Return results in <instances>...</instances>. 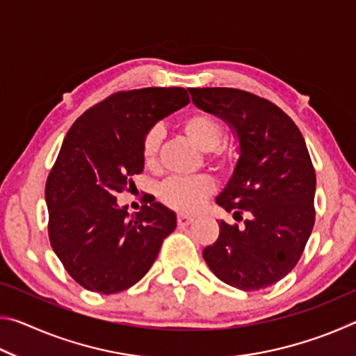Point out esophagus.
<instances>
[{
  "mask_svg": "<svg viewBox=\"0 0 356 356\" xmlns=\"http://www.w3.org/2000/svg\"><path fill=\"white\" fill-rule=\"evenodd\" d=\"M193 221H195V220H193L191 216H188V215H184V213L177 215V225H179V227H185V226H188V225H191Z\"/></svg>",
  "mask_w": 356,
  "mask_h": 356,
  "instance_id": "obj_1",
  "label": "esophagus"
}]
</instances>
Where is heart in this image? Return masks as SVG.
<instances>
[{
    "label": "heart",
    "mask_w": 356,
    "mask_h": 356,
    "mask_svg": "<svg viewBox=\"0 0 356 356\" xmlns=\"http://www.w3.org/2000/svg\"><path fill=\"white\" fill-rule=\"evenodd\" d=\"M182 130L190 140L200 147L202 152L210 154V161L218 168H231L236 163V150L229 146H222V125L212 114L204 111H193L180 120ZM163 138L160 127H154L147 131L143 141V161L147 168H155L159 147ZM215 185L206 176L193 177H171L161 185L160 200L168 207L179 210L182 213H193L200 210L204 201L212 195Z\"/></svg>",
    "instance_id": "b5f03b06"
}]
</instances>
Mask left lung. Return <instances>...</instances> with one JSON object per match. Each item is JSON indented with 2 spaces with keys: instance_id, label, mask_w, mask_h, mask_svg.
I'll list each match as a JSON object with an SVG mask.
<instances>
[{
  "instance_id": "8db88e82",
  "label": "left lung",
  "mask_w": 356,
  "mask_h": 356,
  "mask_svg": "<svg viewBox=\"0 0 356 356\" xmlns=\"http://www.w3.org/2000/svg\"><path fill=\"white\" fill-rule=\"evenodd\" d=\"M200 110L220 118L238 140V160L216 204L245 226L220 220L202 251L209 268L240 291H259L292 272L314 226L316 171L305 138L272 102L232 88H191Z\"/></svg>"
}]
</instances>
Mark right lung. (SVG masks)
Returning <instances> with one entry per match:
<instances>
[{
    "label": "right lung",
    "instance_id": "right-lung-1",
    "mask_svg": "<svg viewBox=\"0 0 356 356\" xmlns=\"http://www.w3.org/2000/svg\"><path fill=\"white\" fill-rule=\"evenodd\" d=\"M190 104L184 88L110 95L78 118L48 174V237L64 268L91 292L136 284L176 229V213L150 201L130 215L116 195L144 170L143 141L160 119Z\"/></svg>",
    "mask_w": 356,
    "mask_h": 356
}]
</instances>
